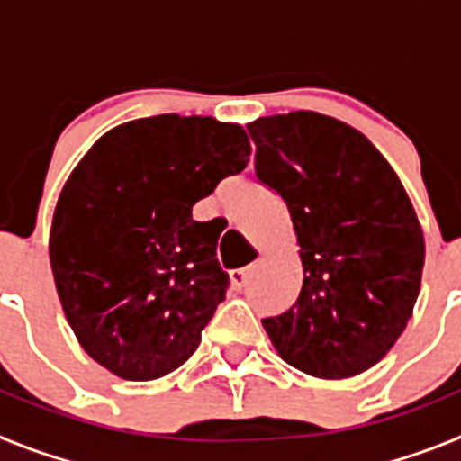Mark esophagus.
I'll use <instances>...</instances> for the list:
<instances>
[{
    "label": "esophagus",
    "mask_w": 461,
    "mask_h": 461,
    "mask_svg": "<svg viewBox=\"0 0 461 461\" xmlns=\"http://www.w3.org/2000/svg\"><path fill=\"white\" fill-rule=\"evenodd\" d=\"M247 281H249V267H240V270H230V284L235 288H242L247 286Z\"/></svg>",
    "instance_id": "1"
}]
</instances>
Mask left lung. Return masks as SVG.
<instances>
[{
    "label": "left lung",
    "instance_id": "8db88e82",
    "mask_svg": "<svg viewBox=\"0 0 461 461\" xmlns=\"http://www.w3.org/2000/svg\"><path fill=\"white\" fill-rule=\"evenodd\" d=\"M256 175L291 212L303 288L263 319L281 360L339 381L367 372L413 316L425 238L393 166L357 129L313 110L258 117Z\"/></svg>",
    "mask_w": 461,
    "mask_h": 461
}]
</instances>
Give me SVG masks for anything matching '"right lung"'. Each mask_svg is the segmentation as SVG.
Returning a JSON list of instances; mask_svg holds the SVG:
<instances>
[{"label": "right lung", "mask_w": 461, "mask_h": 461, "mask_svg": "<svg viewBox=\"0 0 461 461\" xmlns=\"http://www.w3.org/2000/svg\"><path fill=\"white\" fill-rule=\"evenodd\" d=\"M240 124L203 115L124 122L68 175L50 226V267L85 353L124 381L185 365L226 297L219 233L191 207L249 161Z\"/></svg>", "instance_id": "1"}]
</instances>
